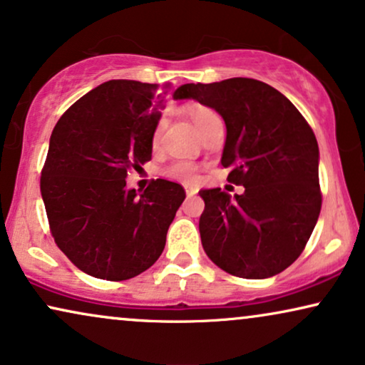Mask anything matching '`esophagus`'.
Wrapping results in <instances>:
<instances>
[{
  "label": "esophagus",
  "mask_w": 365,
  "mask_h": 365,
  "mask_svg": "<svg viewBox=\"0 0 365 365\" xmlns=\"http://www.w3.org/2000/svg\"><path fill=\"white\" fill-rule=\"evenodd\" d=\"M185 193H187V197H193L197 193V190L193 187H188V185H185Z\"/></svg>",
  "instance_id": "esophagus-1"
}]
</instances>
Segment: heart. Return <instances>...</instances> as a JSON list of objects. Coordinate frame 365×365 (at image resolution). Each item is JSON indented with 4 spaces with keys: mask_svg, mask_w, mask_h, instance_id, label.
Returning a JSON list of instances; mask_svg holds the SVG:
<instances>
[{
    "mask_svg": "<svg viewBox=\"0 0 365 365\" xmlns=\"http://www.w3.org/2000/svg\"><path fill=\"white\" fill-rule=\"evenodd\" d=\"M188 113H190L193 125L197 126L198 132H202L203 128H207L212 121L220 120V116L205 105H192L190 110H188ZM162 128H163V123L160 121L153 130V137H152L153 145L158 143L160 135H162ZM165 173H167L170 178L180 180V182H195L197 180V167L188 162H175L165 170Z\"/></svg>",
    "mask_w": 365,
    "mask_h": 365,
    "instance_id": "b5f03b06",
    "label": "heart"
}]
</instances>
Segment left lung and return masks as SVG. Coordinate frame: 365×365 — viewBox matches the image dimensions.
<instances>
[{"label":"left lung","instance_id":"left-lung-1","mask_svg":"<svg viewBox=\"0 0 365 365\" xmlns=\"http://www.w3.org/2000/svg\"><path fill=\"white\" fill-rule=\"evenodd\" d=\"M173 98L197 100L222 116V165L232 168L228 182L245 188L233 197L200 190L198 228L208 259L244 279L280 274L302 254L322 205L312 128L292 101L252 78L187 83Z\"/></svg>","mask_w":365,"mask_h":365}]
</instances>
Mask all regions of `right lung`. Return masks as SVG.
<instances>
[{
	"mask_svg": "<svg viewBox=\"0 0 365 365\" xmlns=\"http://www.w3.org/2000/svg\"><path fill=\"white\" fill-rule=\"evenodd\" d=\"M157 88L135 80L105 81L53 128L41 172L51 235L78 269L96 279L126 280L150 269L185 198L182 185L163 178L143 192L126 188L128 170L152 160L162 116Z\"/></svg>",
	"mask_w": 365,
	"mask_h": 365,
	"instance_id": "add662e5",
	"label": "right lung"
}]
</instances>
